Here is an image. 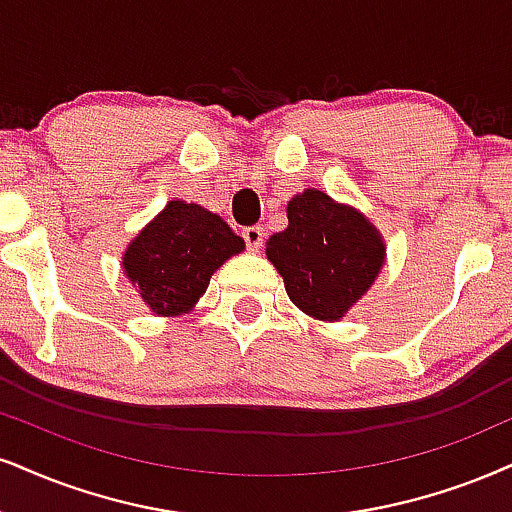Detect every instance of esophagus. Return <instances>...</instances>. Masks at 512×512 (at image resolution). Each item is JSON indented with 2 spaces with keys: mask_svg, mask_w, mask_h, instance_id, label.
Returning <instances> with one entry per match:
<instances>
[{
  "mask_svg": "<svg viewBox=\"0 0 512 512\" xmlns=\"http://www.w3.org/2000/svg\"><path fill=\"white\" fill-rule=\"evenodd\" d=\"M242 237H244L246 246H249V251H258V249H261V244H263V237H266V230H263L261 225L244 227Z\"/></svg>",
  "mask_w": 512,
  "mask_h": 512,
  "instance_id": "obj_1",
  "label": "esophagus"
}]
</instances>
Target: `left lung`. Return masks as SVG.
I'll list each match as a JSON object with an SVG mask.
<instances>
[{
    "instance_id": "obj_1",
    "label": "left lung",
    "mask_w": 512,
    "mask_h": 512,
    "mask_svg": "<svg viewBox=\"0 0 512 512\" xmlns=\"http://www.w3.org/2000/svg\"><path fill=\"white\" fill-rule=\"evenodd\" d=\"M289 225L268 239L266 254L289 299L320 320H339L368 292L384 261V244L361 213L320 189L287 204Z\"/></svg>"
}]
</instances>
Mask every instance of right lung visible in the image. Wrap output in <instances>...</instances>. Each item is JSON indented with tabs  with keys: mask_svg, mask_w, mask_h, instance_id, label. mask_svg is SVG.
I'll list each match as a JSON object with an SVG mask.
<instances>
[{
	"mask_svg": "<svg viewBox=\"0 0 512 512\" xmlns=\"http://www.w3.org/2000/svg\"><path fill=\"white\" fill-rule=\"evenodd\" d=\"M242 249L244 239L216 213L197 204L168 201L132 239L123 268L151 311L180 315L197 304L223 261Z\"/></svg>",
	"mask_w": 512,
	"mask_h": 512,
	"instance_id": "obj_1",
	"label": "right lung"
}]
</instances>
